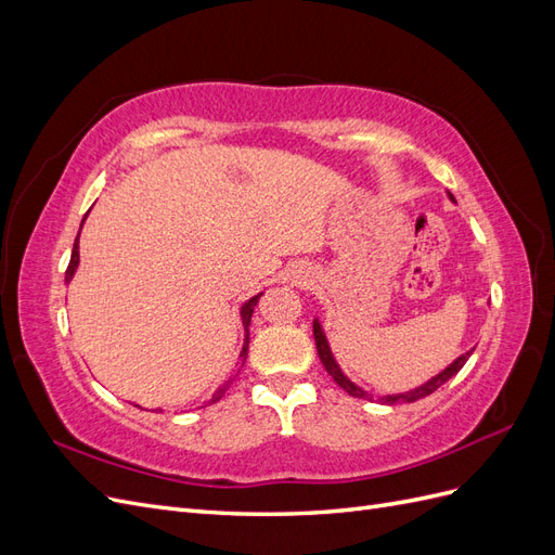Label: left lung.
Segmentation results:
<instances>
[{
  "instance_id": "left-lung-1",
  "label": "left lung",
  "mask_w": 555,
  "mask_h": 555,
  "mask_svg": "<svg viewBox=\"0 0 555 555\" xmlns=\"http://www.w3.org/2000/svg\"><path fill=\"white\" fill-rule=\"evenodd\" d=\"M449 198H451V201H456V198H453L451 194H449ZM312 333H314V343H317V354H319V359H322V363H324V367H326V373L335 379V384L343 386V389H345L349 396L373 400V396H371V393L363 391L361 386H357L354 382H351V379L340 371V365L335 363V359H333V354H331L328 340H326V335H324V331H322V324H319V319H314V322H312ZM469 354H473V351H465L463 357H459V359L453 361L451 365H447L440 375L430 377L426 384L416 386V389L405 391V393L382 396V398H379V402H382V405H396V402H414V400H418V398H426V396H430L433 391H438L444 382H449L453 375H456V373L461 371V367L465 365V361L469 359Z\"/></svg>"
}]
</instances>
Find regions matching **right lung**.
I'll return each instance as SVG.
<instances>
[{"mask_svg":"<svg viewBox=\"0 0 555 555\" xmlns=\"http://www.w3.org/2000/svg\"><path fill=\"white\" fill-rule=\"evenodd\" d=\"M82 222H86V217H82ZM78 236H80V231H78ZM76 268H78V238H76V243H74V249H72V261H69V268H66V282H72V278H74V273H76ZM261 298V294H257V296H251L247 304L241 308V317H243V326H245V343H243V351H241V357H243V361H245V357H247V347H249V319H251V312H255V306H257V300ZM233 379H229V382H224L220 389H217L215 393H212V398H210V402H217L220 400L222 396H224V391L229 389V384H231Z\"/></svg>","mask_w":555,"mask_h":555,"instance_id":"right-lung-1","label":"right lung"}]
</instances>
